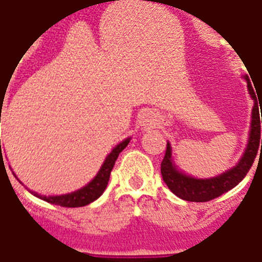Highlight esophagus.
<instances>
[{
    "instance_id": "34e87169",
    "label": "esophagus",
    "mask_w": 262,
    "mask_h": 262,
    "mask_svg": "<svg viewBox=\"0 0 262 262\" xmlns=\"http://www.w3.org/2000/svg\"><path fill=\"white\" fill-rule=\"evenodd\" d=\"M146 121H147V123H150V124H151V119H146Z\"/></svg>"
}]
</instances>
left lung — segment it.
Instances as JSON below:
<instances>
[{
    "mask_svg": "<svg viewBox=\"0 0 262 262\" xmlns=\"http://www.w3.org/2000/svg\"><path fill=\"white\" fill-rule=\"evenodd\" d=\"M247 82V87L250 91L251 98L254 99V108L251 113V129L250 137H249V143L245 150V154L241 159L236 167H234L230 171L224 172L220 176L210 178V179H195L191 176H187L176 169L175 164L172 163V151L169 143H167V150L164 156L163 163H161V175H163L164 182L167 183L175 195L184 201L190 202H206V201L214 200L222 194L227 192L231 188H234L239 182L247 175L250 171L251 165L254 163L255 156L258 151L262 153V139H261V120H259V111L257 105V97L254 89L251 86L249 78H245ZM259 101V99H258ZM261 145V149H259V145ZM259 153V154H261Z\"/></svg>",
    "mask_w": 262,
    "mask_h": 262,
    "instance_id": "1",
    "label": "left lung"
}]
</instances>
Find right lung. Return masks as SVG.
<instances>
[{
    "mask_svg": "<svg viewBox=\"0 0 262 262\" xmlns=\"http://www.w3.org/2000/svg\"><path fill=\"white\" fill-rule=\"evenodd\" d=\"M1 142V141H0ZM129 143V138L125 139L121 143L115 147L112 150V153L109 154L105 163L101 167L99 172L97 173L94 179L91 180L90 183L84 186L83 188L78 190V191L71 192V194H66V195H56V196H46V195H38L36 192H32L34 195L40 198V200L46 201L49 204L53 205H60V206H66V208H79V206H86L90 202L95 201L98 198L105 188L108 186L109 176H111V172H112L113 167H115V163H116L119 154L125 149V146ZM0 153H1V143H0Z\"/></svg>",
    "mask_w": 262,
    "mask_h": 262,
    "instance_id": "obj_1",
    "label": "right lung"
}]
</instances>
